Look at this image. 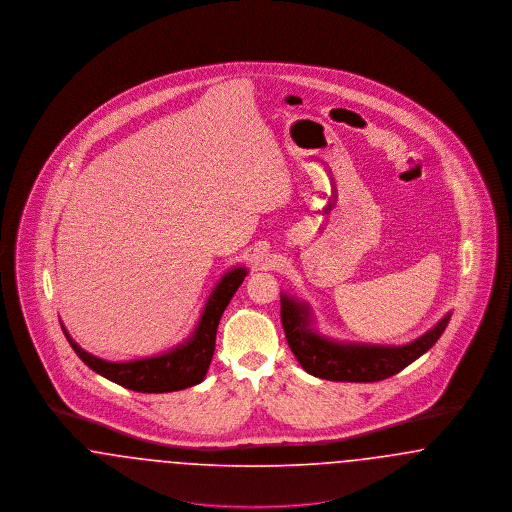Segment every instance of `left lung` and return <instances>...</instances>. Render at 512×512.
Masks as SVG:
<instances>
[{
    "label": "left lung",
    "mask_w": 512,
    "mask_h": 512,
    "mask_svg": "<svg viewBox=\"0 0 512 512\" xmlns=\"http://www.w3.org/2000/svg\"><path fill=\"white\" fill-rule=\"evenodd\" d=\"M280 317L295 359L309 374L334 382H378L401 372L424 355L443 334L451 313L407 345L347 343L318 334L307 303L280 293Z\"/></svg>",
    "instance_id": "obj_1"
}]
</instances>
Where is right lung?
Wrapping results in <instances>:
<instances>
[{"label": "right lung", "mask_w": 512, "mask_h": 512, "mask_svg": "<svg viewBox=\"0 0 512 512\" xmlns=\"http://www.w3.org/2000/svg\"><path fill=\"white\" fill-rule=\"evenodd\" d=\"M245 276H247L245 267H234L224 272L219 284L209 295L192 336L163 355L126 361V363L103 361L96 355L84 351L71 338V334L63 324L61 328H63V334L67 336V341L71 343L74 353L84 361V365L90 366L94 372H98L103 378L119 384L122 388L140 391V393H167V391L192 388L195 384L203 382L209 370L213 353H215L220 317L226 305L230 303L232 295L242 286Z\"/></svg>", "instance_id": "add662e5"}]
</instances>
